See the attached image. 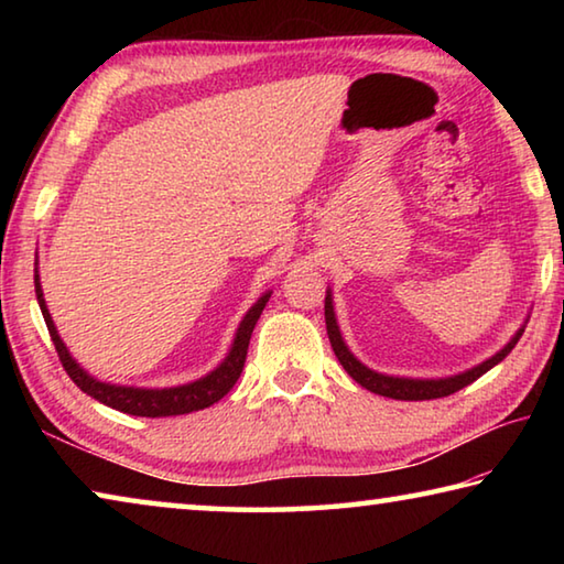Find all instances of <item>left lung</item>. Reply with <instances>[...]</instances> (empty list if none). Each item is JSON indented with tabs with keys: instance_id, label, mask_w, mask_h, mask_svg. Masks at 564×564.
Masks as SVG:
<instances>
[{
	"instance_id": "1",
	"label": "left lung",
	"mask_w": 564,
	"mask_h": 564,
	"mask_svg": "<svg viewBox=\"0 0 564 564\" xmlns=\"http://www.w3.org/2000/svg\"><path fill=\"white\" fill-rule=\"evenodd\" d=\"M326 330H328L333 352H336L340 366L346 368V373L356 380V383L368 388L370 393H378V395H386L393 400H433V398H445V395L457 393V390L470 386L473 380H477L480 376L488 373L490 368L498 366V362L514 348V343L520 340V336L524 333V326L514 333L508 346L495 352L492 358L482 360L480 366H475L470 370H465V373H457L451 378H395V376L376 373V370L362 366V362L348 350L346 340H343V336H340V328L336 323V311H333L330 291H326Z\"/></svg>"
}]
</instances>
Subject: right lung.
Wrapping results in <instances>:
<instances>
[{"label": "right lung", "mask_w": 564, "mask_h": 564, "mask_svg": "<svg viewBox=\"0 0 564 564\" xmlns=\"http://www.w3.org/2000/svg\"><path fill=\"white\" fill-rule=\"evenodd\" d=\"M34 289H36V301H40L42 316L46 321V328H50V336L56 352H59V360L76 388H82L84 393L91 395L99 403L109 405L113 410H121V413L129 415H139V417H166V415H184V413H194V410H204L208 405H214L221 400L228 390L236 386L238 376H241L243 362H246V352H248V340H251V333L256 328V321L261 318V313L265 308V303L271 299V291L263 293L259 301H256L251 308L241 321V326L236 330L234 346L228 350V356L224 358L221 366L212 373L194 380V383L186 386H176V388H129V386H111V383H101V380L91 378L87 370H84L79 362H76L69 350H66L64 340L59 338V333L54 328V321L50 316V308H46L44 293H42V283H40V273L34 271Z\"/></svg>", "instance_id": "right-lung-1"}]
</instances>
